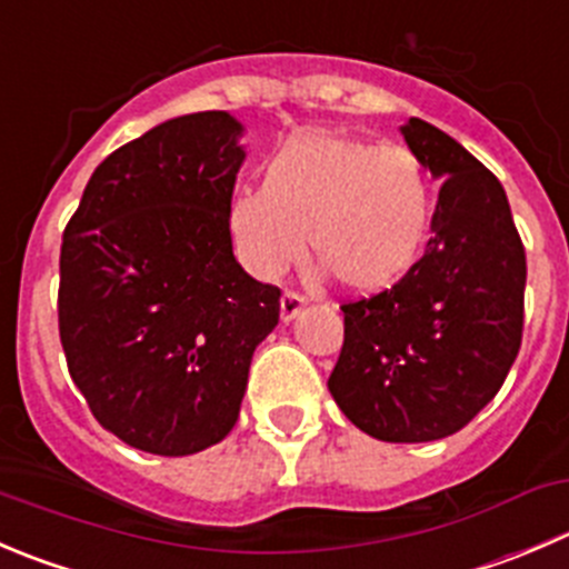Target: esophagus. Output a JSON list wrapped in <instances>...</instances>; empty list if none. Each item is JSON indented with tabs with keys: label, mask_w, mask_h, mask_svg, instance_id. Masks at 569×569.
Wrapping results in <instances>:
<instances>
[{
	"label": "esophagus",
	"mask_w": 569,
	"mask_h": 569,
	"mask_svg": "<svg viewBox=\"0 0 569 569\" xmlns=\"http://www.w3.org/2000/svg\"><path fill=\"white\" fill-rule=\"evenodd\" d=\"M302 306H306V300H302L297 291H286V295L280 297V319H283V322H291V319L302 311Z\"/></svg>",
	"instance_id": "obj_1"
}]
</instances>
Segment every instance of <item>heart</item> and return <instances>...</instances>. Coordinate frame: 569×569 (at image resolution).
I'll list each match as a JSON object with an SVG mask.
<instances>
[{"label":"heart","mask_w":569,"mask_h":569,"mask_svg":"<svg viewBox=\"0 0 569 569\" xmlns=\"http://www.w3.org/2000/svg\"><path fill=\"white\" fill-rule=\"evenodd\" d=\"M433 178L408 147L311 130L263 163L261 186L228 202V230L247 272L274 280L311 252L345 289L380 295L422 256L433 224Z\"/></svg>","instance_id":"b5f03b06"}]
</instances>
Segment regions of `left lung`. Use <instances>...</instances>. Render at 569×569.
I'll return each mask as SVG.
<instances>
[{"label":"left lung","mask_w":569,"mask_h":569,"mask_svg":"<svg viewBox=\"0 0 569 569\" xmlns=\"http://www.w3.org/2000/svg\"><path fill=\"white\" fill-rule=\"evenodd\" d=\"M400 132L445 180L433 236L400 283L341 306L328 389L369 437L433 442L498 395L520 352L526 250L503 186L478 158L422 119Z\"/></svg>","instance_id":"obj_1"}]
</instances>
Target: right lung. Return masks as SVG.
Wrapping results in <instances>:
<instances>
[{
    "instance_id": "add662e5",
    "label": "right lung",
    "mask_w": 569,
    "mask_h": 569,
    "mask_svg": "<svg viewBox=\"0 0 569 569\" xmlns=\"http://www.w3.org/2000/svg\"><path fill=\"white\" fill-rule=\"evenodd\" d=\"M241 132L224 110L152 127L93 169L63 230L69 375L104 431L144 453L222 442L278 325L280 289L241 269L228 230Z\"/></svg>"
}]
</instances>
